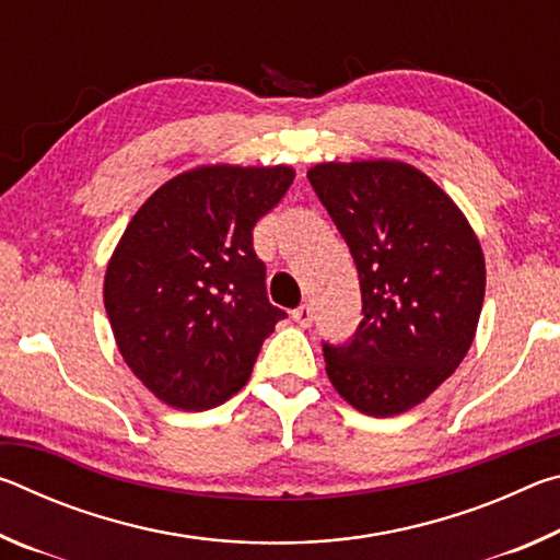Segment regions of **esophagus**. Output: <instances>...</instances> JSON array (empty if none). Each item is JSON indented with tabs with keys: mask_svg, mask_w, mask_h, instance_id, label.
<instances>
[{
	"mask_svg": "<svg viewBox=\"0 0 560 560\" xmlns=\"http://www.w3.org/2000/svg\"><path fill=\"white\" fill-rule=\"evenodd\" d=\"M291 318L296 320V324H299L301 328H308L311 324H314V308H311L308 303H303V306H299L296 311H293Z\"/></svg>",
	"mask_w": 560,
	"mask_h": 560,
	"instance_id": "34e87169",
	"label": "esophagus"
}]
</instances>
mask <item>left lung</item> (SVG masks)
Masks as SVG:
<instances>
[{
	"label": "left lung",
	"instance_id": "obj_1",
	"mask_svg": "<svg viewBox=\"0 0 560 560\" xmlns=\"http://www.w3.org/2000/svg\"><path fill=\"white\" fill-rule=\"evenodd\" d=\"M308 183L355 261L363 320L326 343L340 397L373 417L422 402L454 373L485 301V254L469 222L428 175L405 163H326Z\"/></svg>",
	"mask_w": 560,
	"mask_h": 560
}]
</instances>
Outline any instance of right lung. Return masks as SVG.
<instances>
[{"mask_svg":"<svg viewBox=\"0 0 560 560\" xmlns=\"http://www.w3.org/2000/svg\"><path fill=\"white\" fill-rule=\"evenodd\" d=\"M291 167H197L132 217L103 283L122 360L177 410L240 393L287 311L271 306L254 224L279 205Z\"/></svg>","mask_w":560,"mask_h":560,"instance_id":"right-lung-1","label":"right lung"}]
</instances>
